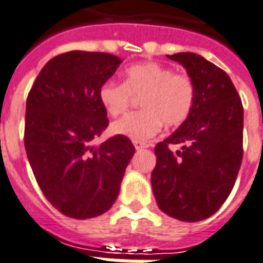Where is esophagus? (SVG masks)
<instances>
[{"mask_svg": "<svg viewBox=\"0 0 263 263\" xmlns=\"http://www.w3.org/2000/svg\"><path fill=\"white\" fill-rule=\"evenodd\" d=\"M133 144H135L136 150H141V148H146V147H148V144H147V143H144V141L135 140L133 141Z\"/></svg>", "mask_w": 263, "mask_h": 263, "instance_id": "esophagus-1", "label": "esophagus"}]
</instances>
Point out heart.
<instances>
[{"mask_svg": "<svg viewBox=\"0 0 263 263\" xmlns=\"http://www.w3.org/2000/svg\"><path fill=\"white\" fill-rule=\"evenodd\" d=\"M140 98L137 113H130L111 124L116 135L132 140H148L163 127L181 126L195 105L194 81L185 73L157 62L130 65L124 70V82H105L99 89V100L110 116L116 117L127 110L132 96Z\"/></svg>", "mask_w": 263, "mask_h": 263, "instance_id": "obj_1", "label": "heart"}]
</instances>
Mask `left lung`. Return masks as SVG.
<instances>
[{
  "label": "left lung",
  "mask_w": 263,
  "mask_h": 263,
  "mask_svg": "<svg viewBox=\"0 0 263 263\" xmlns=\"http://www.w3.org/2000/svg\"><path fill=\"white\" fill-rule=\"evenodd\" d=\"M194 81L191 115L154 153L152 187L167 215L197 222L219 210L231 194L242 163L243 107L230 76L193 52L167 55ZM170 144H182L173 153Z\"/></svg>",
  "instance_id": "left-lung-1"
}]
</instances>
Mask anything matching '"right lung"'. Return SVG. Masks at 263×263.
<instances>
[{
    "label": "right lung",
    "mask_w": 263,
    "mask_h": 263,
    "mask_svg": "<svg viewBox=\"0 0 263 263\" xmlns=\"http://www.w3.org/2000/svg\"><path fill=\"white\" fill-rule=\"evenodd\" d=\"M120 63L105 52H66L46 63L28 95V160L46 200L66 217L86 219L110 210L136 152L122 135L93 146L109 126L99 89Z\"/></svg>",
    "instance_id": "add662e5"
}]
</instances>
